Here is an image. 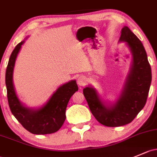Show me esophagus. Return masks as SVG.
Returning a JSON list of instances; mask_svg holds the SVG:
<instances>
[{"mask_svg":"<svg viewBox=\"0 0 157 157\" xmlns=\"http://www.w3.org/2000/svg\"><path fill=\"white\" fill-rule=\"evenodd\" d=\"M86 83V78L85 76H80L77 79V84H78L80 86H84Z\"/></svg>","mask_w":157,"mask_h":157,"instance_id":"1","label":"esophagus"}]
</instances>
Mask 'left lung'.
Here are the masks:
<instances>
[{
	"instance_id": "1",
	"label": "left lung",
	"mask_w": 157,
	"mask_h": 157,
	"mask_svg": "<svg viewBox=\"0 0 157 157\" xmlns=\"http://www.w3.org/2000/svg\"><path fill=\"white\" fill-rule=\"evenodd\" d=\"M120 42H126L132 62L121 95L113 104H106L91 86L83 89L89 108L101 124L109 127L131 123L146 104L152 79L146 51L139 39L127 26L121 30Z\"/></svg>"
}]
</instances>
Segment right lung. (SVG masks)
<instances>
[{"label": "right lung", "instance_id": "right-lung-1", "mask_svg": "<svg viewBox=\"0 0 157 157\" xmlns=\"http://www.w3.org/2000/svg\"><path fill=\"white\" fill-rule=\"evenodd\" d=\"M25 40L17 44L11 53L6 70V86L10 108L22 126L35 135L51 134L57 132L65 122V110L71 97L78 90L76 80H71L57 89L48 101L37 109L23 105L18 98L13 81L16 57Z\"/></svg>", "mask_w": 157, "mask_h": 157}]
</instances>
